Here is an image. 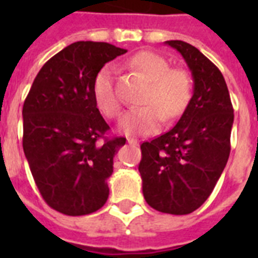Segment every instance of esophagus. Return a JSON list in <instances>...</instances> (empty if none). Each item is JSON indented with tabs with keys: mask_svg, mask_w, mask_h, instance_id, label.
I'll list each match as a JSON object with an SVG mask.
<instances>
[{
	"mask_svg": "<svg viewBox=\"0 0 258 258\" xmlns=\"http://www.w3.org/2000/svg\"><path fill=\"white\" fill-rule=\"evenodd\" d=\"M127 142H128V145L131 146H139V141L134 139V138H127Z\"/></svg>",
	"mask_w": 258,
	"mask_h": 258,
	"instance_id": "obj_1",
	"label": "esophagus"
}]
</instances>
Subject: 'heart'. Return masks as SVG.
Here are the masks:
<instances>
[{
    "label": "heart",
    "mask_w": 258,
    "mask_h": 258,
    "mask_svg": "<svg viewBox=\"0 0 258 258\" xmlns=\"http://www.w3.org/2000/svg\"><path fill=\"white\" fill-rule=\"evenodd\" d=\"M128 66L147 79L150 88L143 99L147 105L130 109L123 115L119 123L121 133L149 135L161 127L165 116L175 119L182 115L191 99V80L184 71L171 70L163 56L149 50L134 54ZM115 67L108 64L99 71L93 82V97L97 108L108 117H116L121 108L115 88Z\"/></svg>",
    "instance_id": "obj_1"
}]
</instances>
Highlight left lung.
Here are the masks:
<instances>
[{
    "label": "left lung",
    "instance_id": "left-lung-1",
    "mask_svg": "<svg viewBox=\"0 0 258 258\" xmlns=\"http://www.w3.org/2000/svg\"><path fill=\"white\" fill-rule=\"evenodd\" d=\"M165 44L187 64L192 96L169 133L142 143L139 172L146 202L158 212L182 216L200 208L220 179L230 154L234 113L220 70L187 42Z\"/></svg>",
    "mask_w": 258,
    "mask_h": 258
}]
</instances>
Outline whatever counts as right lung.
I'll list each match as a JSON object with an SVG mask.
<instances>
[{
  "instance_id": "obj_1",
  "label": "right lung",
  "mask_w": 258,
  "mask_h": 258,
  "mask_svg": "<svg viewBox=\"0 0 258 258\" xmlns=\"http://www.w3.org/2000/svg\"><path fill=\"white\" fill-rule=\"evenodd\" d=\"M127 50L107 42L78 41L42 66L22 107V147L33 179L50 208L86 216L107 202L113 157L125 138L99 143L109 125L93 97L105 62Z\"/></svg>"
}]
</instances>
